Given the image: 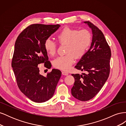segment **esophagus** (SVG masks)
I'll list each match as a JSON object with an SVG mask.
<instances>
[{
  "label": "esophagus",
  "instance_id": "obj_1",
  "mask_svg": "<svg viewBox=\"0 0 126 126\" xmlns=\"http://www.w3.org/2000/svg\"><path fill=\"white\" fill-rule=\"evenodd\" d=\"M62 74L63 75H65V76H67V75H68V72H66V71H62Z\"/></svg>",
  "mask_w": 126,
  "mask_h": 126
}]
</instances>
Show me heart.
I'll list each match as a JSON object with an SVG mask.
<instances>
[{"mask_svg":"<svg viewBox=\"0 0 126 126\" xmlns=\"http://www.w3.org/2000/svg\"><path fill=\"white\" fill-rule=\"evenodd\" d=\"M57 39L59 44L67 45V54L57 57L53 64L57 68L67 71L73 64L75 56L80 58L86 54L91 44L92 37L87 29L79 30L66 27L58 34ZM44 48L49 55L54 56L56 52V43L50 38H47L44 42Z\"/></svg>","mask_w":126,"mask_h":126,"instance_id":"obj_1","label":"heart"}]
</instances>
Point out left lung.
Returning a JSON list of instances; mask_svg holds the SVG:
<instances>
[{"label": "left lung", "mask_w": 126, "mask_h": 126, "mask_svg": "<svg viewBox=\"0 0 126 126\" xmlns=\"http://www.w3.org/2000/svg\"><path fill=\"white\" fill-rule=\"evenodd\" d=\"M84 23L92 30V43L75 68L86 71V74L71 75L75 82L71 90L72 96L82 101L93 98L104 85L110 73L111 55L109 46L101 30L89 21Z\"/></svg>", "instance_id": "8db88e82"}]
</instances>
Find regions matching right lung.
<instances>
[{
    "label": "right lung",
    "instance_id": "add662e5",
    "mask_svg": "<svg viewBox=\"0 0 126 126\" xmlns=\"http://www.w3.org/2000/svg\"><path fill=\"white\" fill-rule=\"evenodd\" d=\"M60 26L31 25L19 34L15 42L11 66L17 85L26 96L35 102L50 99L62 75L59 70L53 69L45 77L39 74L38 67L40 63L48 69L51 67L44 42Z\"/></svg>",
    "mask_w": 126,
    "mask_h": 126
}]
</instances>
